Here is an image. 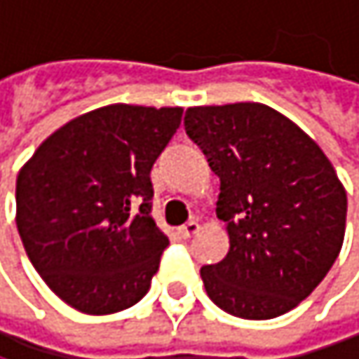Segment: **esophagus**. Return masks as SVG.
<instances>
[{"label": "esophagus", "mask_w": 359, "mask_h": 359, "mask_svg": "<svg viewBox=\"0 0 359 359\" xmlns=\"http://www.w3.org/2000/svg\"><path fill=\"white\" fill-rule=\"evenodd\" d=\"M200 231V223L198 221H189V223H185L181 229H178V233H181L183 238H191V236H196Z\"/></svg>", "instance_id": "obj_1"}]
</instances>
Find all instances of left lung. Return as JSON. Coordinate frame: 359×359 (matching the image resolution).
Segmentation results:
<instances>
[{
  "instance_id": "1",
  "label": "left lung",
  "mask_w": 359,
  "mask_h": 359,
  "mask_svg": "<svg viewBox=\"0 0 359 359\" xmlns=\"http://www.w3.org/2000/svg\"><path fill=\"white\" fill-rule=\"evenodd\" d=\"M189 138L221 178L217 217L229 252L202 267L208 297L244 320H271L307 299L334 265L347 219L343 183L294 121L261 102L189 107Z\"/></svg>"
}]
</instances>
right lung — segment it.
Segmentation results:
<instances>
[{"instance_id":"right-lung-1","label":"right lung","mask_w":359,"mask_h":359,"mask_svg":"<svg viewBox=\"0 0 359 359\" xmlns=\"http://www.w3.org/2000/svg\"><path fill=\"white\" fill-rule=\"evenodd\" d=\"M181 107L107 104L50 134L16 178L29 261L67 305L107 316L138 303L168 238L151 217V168Z\"/></svg>"}]
</instances>
